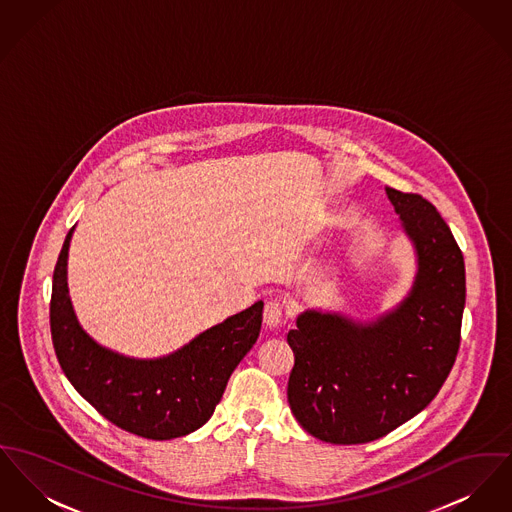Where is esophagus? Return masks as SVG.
Masks as SVG:
<instances>
[{
	"mask_svg": "<svg viewBox=\"0 0 512 512\" xmlns=\"http://www.w3.org/2000/svg\"><path fill=\"white\" fill-rule=\"evenodd\" d=\"M284 319V303L280 298H271L265 305V311H263V321L269 329H276Z\"/></svg>",
	"mask_w": 512,
	"mask_h": 512,
	"instance_id": "esophagus-1",
	"label": "esophagus"
}]
</instances>
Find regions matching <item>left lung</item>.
<instances>
[{
    "mask_svg": "<svg viewBox=\"0 0 512 512\" xmlns=\"http://www.w3.org/2000/svg\"><path fill=\"white\" fill-rule=\"evenodd\" d=\"M387 197L416 249L410 294L371 323L309 309L288 332L292 414L332 445L375 441L420 414L460 348L466 274L451 228L418 193L387 187Z\"/></svg>",
    "mask_w": 512,
    "mask_h": 512,
    "instance_id": "obj_1",
    "label": "left lung"
}]
</instances>
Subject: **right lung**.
Returning a JSON list of instances; mask_svg holds the SVG:
<instances>
[{
    "label": "right lung",
    "instance_id": "obj_1",
    "mask_svg": "<svg viewBox=\"0 0 512 512\" xmlns=\"http://www.w3.org/2000/svg\"><path fill=\"white\" fill-rule=\"evenodd\" d=\"M65 236L54 269L50 329L69 383L106 420L145 439L166 441L205 425L232 371L253 348L263 323V301L195 336L178 352L135 360L94 342L79 325L67 290Z\"/></svg>",
    "mask_w": 512,
    "mask_h": 512
}]
</instances>
